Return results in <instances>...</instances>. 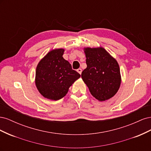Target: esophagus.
Instances as JSON below:
<instances>
[{
    "mask_svg": "<svg viewBox=\"0 0 151 151\" xmlns=\"http://www.w3.org/2000/svg\"><path fill=\"white\" fill-rule=\"evenodd\" d=\"M77 72H79L80 74H81V73H82V69H81V68H78V69L77 70Z\"/></svg>",
    "mask_w": 151,
    "mask_h": 151,
    "instance_id": "esophagus-1",
    "label": "esophagus"
}]
</instances>
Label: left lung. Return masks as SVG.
Masks as SVG:
<instances>
[{
	"label": "left lung",
	"instance_id": "obj_1",
	"mask_svg": "<svg viewBox=\"0 0 151 151\" xmlns=\"http://www.w3.org/2000/svg\"><path fill=\"white\" fill-rule=\"evenodd\" d=\"M84 50L87 67L82 72V79L98 101L110 99L118 92L121 84L117 61L103 47H86Z\"/></svg>",
	"mask_w": 151,
	"mask_h": 151
}]
</instances>
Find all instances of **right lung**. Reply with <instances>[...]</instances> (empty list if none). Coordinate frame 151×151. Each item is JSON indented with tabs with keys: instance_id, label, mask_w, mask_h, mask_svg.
<instances>
[{
	"instance_id": "right-lung-1",
	"label": "right lung",
	"mask_w": 151,
	"mask_h": 151,
	"mask_svg": "<svg viewBox=\"0 0 151 151\" xmlns=\"http://www.w3.org/2000/svg\"><path fill=\"white\" fill-rule=\"evenodd\" d=\"M64 49L50 51L36 67L35 84L43 97L51 100L60 99L81 75L72 69L70 63L63 58Z\"/></svg>"
}]
</instances>
